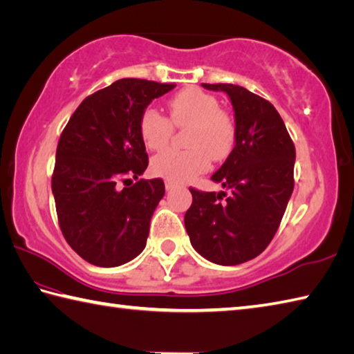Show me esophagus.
I'll use <instances>...</instances> for the list:
<instances>
[{"mask_svg":"<svg viewBox=\"0 0 354 354\" xmlns=\"http://www.w3.org/2000/svg\"><path fill=\"white\" fill-rule=\"evenodd\" d=\"M165 188L168 189V191H171L172 188H176V185L172 183V182H169V180H166V182H165Z\"/></svg>","mask_w":354,"mask_h":354,"instance_id":"34e87169","label":"esophagus"}]
</instances>
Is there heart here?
<instances>
[{
	"instance_id": "b5f03b06",
	"label": "heart",
	"mask_w": 354,
	"mask_h": 354,
	"mask_svg": "<svg viewBox=\"0 0 354 354\" xmlns=\"http://www.w3.org/2000/svg\"><path fill=\"white\" fill-rule=\"evenodd\" d=\"M169 118L154 108L143 111L140 118V134L152 151L163 149L169 143L172 125L189 128L186 151H165L152 158L151 168L156 176L172 183L188 182L209 168L212 160L230 156L234 145L236 129L231 117L220 111L216 97L196 88L178 92L169 100Z\"/></svg>"
}]
</instances>
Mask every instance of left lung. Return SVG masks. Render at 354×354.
Instances as JSON below:
<instances>
[{
  "mask_svg": "<svg viewBox=\"0 0 354 354\" xmlns=\"http://www.w3.org/2000/svg\"><path fill=\"white\" fill-rule=\"evenodd\" d=\"M202 86L230 97L236 138L234 149L211 176L225 191L189 188L185 226L200 256L217 265H239L257 257L281 225L295 188L296 149L282 117L265 98L236 84Z\"/></svg>",
  "mask_w": 354,
  "mask_h": 354,
  "instance_id": "obj_1",
  "label": "left lung"
}]
</instances>
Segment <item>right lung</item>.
<instances>
[{
  "label": "right lung",
  "mask_w": 354,
  "mask_h": 354,
  "mask_svg": "<svg viewBox=\"0 0 354 354\" xmlns=\"http://www.w3.org/2000/svg\"><path fill=\"white\" fill-rule=\"evenodd\" d=\"M174 88L140 78L117 80L84 98L66 124L57 146L52 194L63 236L86 262L112 268L145 250L165 183L138 180L148 168L140 118L152 100ZM120 179L123 190L118 188Z\"/></svg>",
  "instance_id": "1"
}]
</instances>
